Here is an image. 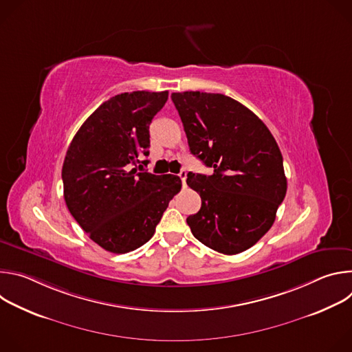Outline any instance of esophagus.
<instances>
[{
  "instance_id": "esophagus-1",
  "label": "esophagus",
  "mask_w": 352,
  "mask_h": 352,
  "mask_svg": "<svg viewBox=\"0 0 352 352\" xmlns=\"http://www.w3.org/2000/svg\"><path fill=\"white\" fill-rule=\"evenodd\" d=\"M178 177L181 178V181H182V186L185 188V186H186V171H185V170H182V171L178 174Z\"/></svg>"
}]
</instances>
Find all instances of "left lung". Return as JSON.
I'll return each instance as SVG.
<instances>
[{"mask_svg":"<svg viewBox=\"0 0 352 352\" xmlns=\"http://www.w3.org/2000/svg\"><path fill=\"white\" fill-rule=\"evenodd\" d=\"M171 98L190 153L214 168L188 174L202 206L186 223L210 249L243 252L270 230L287 192L278 144L258 116L228 96L182 91Z\"/></svg>","mask_w":352,"mask_h":352,"instance_id":"8db88e82","label":"left lung"}]
</instances>
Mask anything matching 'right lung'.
<instances>
[{"label": "right lung", "mask_w": 352, "mask_h": 352, "mask_svg": "<svg viewBox=\"0 0 352 352\" xmlns=\"http://www.w3.org/2000/svg\"><path fill=\"white\" fill-rule=\"evenodd\" d=\"M167 98V90L111 97L83 122L67 150V208L90 239L109 252L126 254L146 243L181 190L177 175L132 168L140 156H148V125Z\"/></svg>", "instance_id": "right-lung-1"}]
</instances>
